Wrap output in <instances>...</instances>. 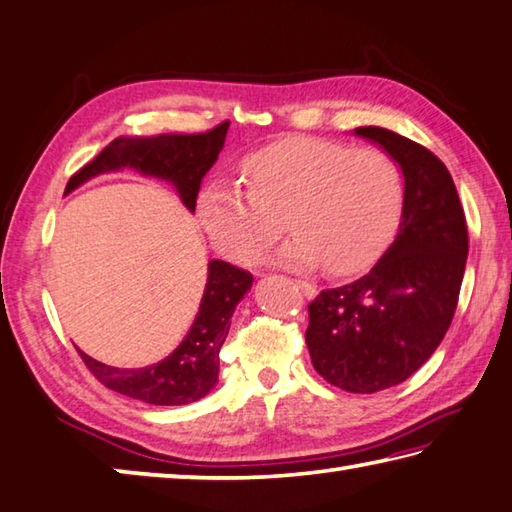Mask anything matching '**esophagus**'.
Segmentation results:
<instances>
[{"mask_svg":"<svg viewBox=\"0 0 512 512\" xmlns=\"http://www.w3.org/2000/svg\"><path fill=\"white\" fill-rule=\"evenodd\" d=\"M295 284H297V288H300V291H302V295H304V297H309V300H311V297L318 295V288H315V286H313V284H309V282H304V280H295Z\"/></svg>","mask_w":512,"mask_h":512,"instance_id":"34e87169","label":"esophagus"}]
</instances>
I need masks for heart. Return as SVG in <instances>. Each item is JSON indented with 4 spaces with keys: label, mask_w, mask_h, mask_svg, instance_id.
Returning a JSON list of instances; mask_svg holds the SVG:
<instances>
[{
    "label": "heart",
    "mask_w": 512,
    "mask_h": 512,
    "mask_svg": "<svg viewBox=\"0 0 512 512\" xmlns=\"http://www.w3.org/2000/svg\"><path fill=\"white\" fill-rule=\"evenodd\" d=\"M241 176L248 193L210 183L197 206L212 244L239 264H255L266 253L286 215L295 235L277 262L353 275L376 262L401 219V170L374 147L349 150L324 138L291 136L248 154Z\"/></svg>",
    "instance_id": "1"
}]
</instances>
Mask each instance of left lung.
<instances>
[{
	"label": "left lung",
	"mask_w": 512,
	"mask_h": 512,
	"mask_svg": "<svg viewBox=\"0 0 512 512\" xmlns=\"http://www.w3.org/2000/svg\"><path fill=\"white\" fill-rule=\"evenodd\" d=\"M401 165L398 235L360 280L309 304L313 367L327 383L374 394L410 378L450 329L468 257V226L454 181L427 147L383 127H358Z\"/></svg>",
	"instance_id": "left-lung-1"
}]
</instances>
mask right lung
<instances>
[{
    "instance_id": "right-lung-1",
    "label": "right lung",
    "mask_w": 512,
    "mask_h": 512,
    "mask_svg": "<svg viewBox=\"0 0 512 512\" xmlns=\"http://www.w3.org/2000/svg\"><path fill=\"white\" fill-rule=\"evenodd\" d=\"M230 123H221L201 134L120 136L94 161L71 176L67 190H76L98 174L120 167H134L141 174L170 181L185 208L194 212L201 179L215 165L224 147ZM253 275L221 259L208 264L206 291L188 336L170 356L141 369L102 365L80 351L82 360L102 385L150 405H188L206 396L219 378V351L230 329V318L241 297L250 291Z\"/></svg>"
}]
</instances>
